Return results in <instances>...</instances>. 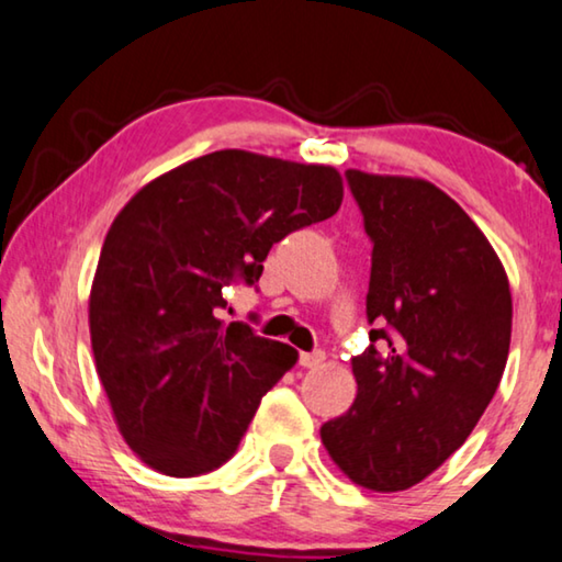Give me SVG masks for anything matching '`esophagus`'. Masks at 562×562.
<instances>
[{
    "label": "esophagus",
    "instance_id": "34e87169",
    "mask_svg": "<svg viewBox=\"0 0 562 562\" xmlns=\"http://www.w3.org/2000/svg\"><path fill=\"white\" fill-rule=\"evenodd\" d=\"M324 360H327V355H324L322 349H316V352H301L299 355V364H301V368H306V370L322 368Z\"/></svg>",
    "mask_w": 562,
    "mask_h": 562
}]
</instances>
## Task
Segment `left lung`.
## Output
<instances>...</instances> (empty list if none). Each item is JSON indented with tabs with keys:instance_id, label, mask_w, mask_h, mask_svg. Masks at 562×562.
Instances as JSON below:
<instances>
[{
	"instance_id": "1",
	"label": "left lung",
	"mask_w": 562,
	"mask_h": 562,
	"mask_svg": "<svg viewBox=\"0 0 562 562\" xmlns=\"http://www.w3.org/2000/svg\"><path fill=\"white\" fill-rule=\"evenodd\" d=\"M347 182L372 240L368 322L378 329L352 357L355 403L319 434L357 486L403 492L467 441L497 393L509 281L486 235L436 184L360 169Z\"/></svg>"
}]
</instances>
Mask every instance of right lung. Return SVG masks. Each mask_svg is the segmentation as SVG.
<instances>
[{"instance_id":"1","label":"right lung","mask_w":562,"mask_h":562,"mask_svg":"<svg viewBox=\"0 0 562 562\" xmlns=\"http://www.w3.org/2000/svg\"><path fill=\"white\" fill-rule=\"evenodd\" d=\"M335 167L223 149L144 184L105 233L88 327L113 420L136 457L198 476L233 457L294 347L217 319L273 243L341 205Z\"/></svg>"}]
</instances>
